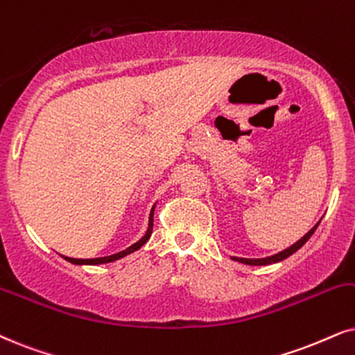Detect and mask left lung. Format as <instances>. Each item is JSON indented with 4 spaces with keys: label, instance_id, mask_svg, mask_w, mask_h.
Here are the masks:
<instances>
[{
    "label": "left lung",
    "instance_id": "left-lung-1",
    "mask_svg": "<svg viewBox=\"0 0 355 355\" xmlns=\"http://www.w3.org/2000/svg\"><path fill=\"white\" fill-rule=\"evenodd\" d=\"M320 224V223H318ZM318 224L315 227H313L311 231H308L306 234H304L302 239H300L298 242H295L293 245H290L288 249H285V250H282V252H278V254H275V255H272V257H266V259H239V257H232L234 260H237V262H242V263H245V266H268V263H275V262H280V260H284V259H286V257H290L291 254H295L297 252V250L302 248L303 244H306V241L309 239V237L313 236V232L316 231V227H318Z\"/></svg>",
    "mask_w": 355,
    "mask_h": 355
}]
</instances>
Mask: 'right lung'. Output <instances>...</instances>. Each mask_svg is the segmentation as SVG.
<instances>
[{
  "label": "right lung",
  "mask_w": 355,
  "mask_h": 355,
  "mask_svg": "<svg viewBox=\"0 0 355 355\" xmlns=\"http://www.w3.org/2000/svg\"><path fill=\"white\" fill-rule=\"evenodd\" d=\"M152 218H154V214L150 213V218H149V227H147L146 236L142 237L141 241H137L136 244H132L131 248L125 249V250H121V252H118V254L107 255V257H100V259H71V257H64V259H65V260H69V262H71V263H77V266H82V263H85V266H96V263L113 262V260H118V259H121V257H124V255H128V254L134 252V250L141 249L142 245H144L146 242L149 241V237H150V234H152V226H154V219H152Z\"/></svg>",
  "instance_id": "1"
}]
</instances>
